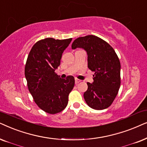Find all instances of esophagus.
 Masks as SVG:
<instances>
[{"mask_svg": "<svg viewBox=\"0 0 147 147\" xmlns=\"http://www.w3.org/2000/svg\"><path fill=\"white\" fill-rule=\"evenodd\" d=\"M81 80H79V79H75V83L76 84L80 83V82H81Z\"/></svg>", "mask_w": 147, "mask_h": 147, "instance_id": "1", "label": "esophagus"}]
</instances>
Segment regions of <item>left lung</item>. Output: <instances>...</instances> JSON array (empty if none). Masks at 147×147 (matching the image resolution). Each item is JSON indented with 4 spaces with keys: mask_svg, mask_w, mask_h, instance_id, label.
Returning a JSON list of instances; mask_svg holds the SVG:
<instances>
[{
    "mask_svg": "<svg viewBox=\"0 0 147 147\" xmlns=\"http://www.w3.org/2000/svg\"><path fill=\"white\" fill-rule=\"evenodd\" d=\"M82 48L87 53L88 68L95 72L93 83H87L84 99L90 107L106 109L116 98L120 87V62L113 48L99 37H80L72 44V49Z\"/></svg>",
    "mask_w": 147,
    "mask_h": 147,
    "instance_id": "left-lung-1",
    "label": "left lung"
}]
</instances>
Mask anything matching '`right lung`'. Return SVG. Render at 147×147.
Masks as SVG:
<instances>
[{"label": "right lung", "mask_w": 147, "mask_h": 147, "mask_svg": "<svg viewBox=\"0 0 147 147\" xmlns=\"http://www.w3.org/2000/svg\"><path fill=\"white\" fill-rule=\"evenodd\" d=\"M72 38H46L31 49L25 66L27 87L35 103L45 112L55 114L66 107L68 95L75 85V78H59L55 70L60 64L64 50Z\"/></svg>", "instance_id": "right-lung-1"}]
</instances>
